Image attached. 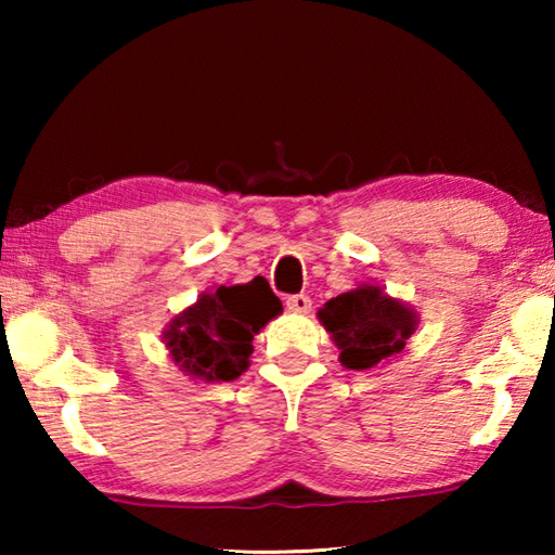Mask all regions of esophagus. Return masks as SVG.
<instances>
[{
    "instance_id": "1",
    "label": "esophagus",
    "mask_w": 555,
    "mask_h": 555,
    "mask_svg": "<svg viewBox=\"0 0 555 555\" xmlns=\"http://www.w3.org/2000/svg\"><path fill=\"white\" fill-rule=\"evenodd\" d=\"M286 308H288V311H294V313H308V311H311V296H306V294L288 296Z\"/></svg>"
}]
</instances>
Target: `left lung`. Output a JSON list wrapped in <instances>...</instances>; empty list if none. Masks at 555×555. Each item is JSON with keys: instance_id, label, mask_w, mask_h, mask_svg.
Returning a JSON list of instances; mask_svg holds the SVG:
<instances>
[{"instance_id": "left-lung-1", "label": "left lung", "mask_w": 555, "mask_h": 555, "mask_svg": "<svg viewBox=\"0 0 555 555\" xmlns=\"http://www.w3.org/2000/svg\"><path fill=\"white\" fill-rule=\"evenodd\" d=\"M347 370H370L399 354L416 331V313L379 286H360L327 300L318 311Z\"/></svg>"}]
</instances>
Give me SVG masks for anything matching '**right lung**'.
Wrapping results in <instances>:
<instances>
[{"instance_id":"1","label":"right lung","mask_w":555,"mask_h":555,"mask_svg":"<svg viewBox=\"0 0 555 555\" xmlns=\"http://www.w3.org/2000/svg\"><path fill=\"white\" fill-rule=\"evenodd\" d=\"M281 313L267 279L203 294L166 331V347L181 367L205 382H232L247 370L251 340Z\"/></svg>"}]
</instances>
